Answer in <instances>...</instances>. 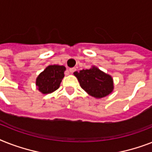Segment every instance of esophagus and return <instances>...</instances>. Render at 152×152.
<instances>
[{
    "label": "esophagus",
    "instance_id": "1",
    "mask_svg": "<svg viewBox=\"0 0 152 152\" xmlns=\"http://www.w3.org/2000/svg\"><path fill=\"white\" fill-rule=\"evenodd\" d=\"M76 68H71V69H69V72L70 73H73L75 71H76Z\"/></svg>",
    "mask_w": 152,
    "mask_h": 152
}]
</instances>
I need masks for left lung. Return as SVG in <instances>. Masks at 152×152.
<instances>
[{"instance_id": "obj_1", "label": "left lung", "mask_w": 152, "mask_h": 152, "mask_svg": "<svg viewBox=\"0 0 152 152\" xmlns=\"http://www.w3.org/2000/svg\"><path fill=\"white\" fill-rule=\"evenodd\" d=\"M80 87L89 95L99 99L109 95L114 90V83L112 76L93 65L89 69L74 72Z\"/></svg>"}]
</instances>
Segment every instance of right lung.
Returning <instances> with one entry per match:
<instances>
[{"instance_id": "obj_1", "label": "right lung", "mask_w": 152, "mask_h": 152, "mask_svg": "<svg viewBox=\"0 0 152 152\" xmlns=\"http://www.w3.org/2000/svg\"><path fill=\"white\" fill-rule=\"evenodd\" d=\"M65 69L64 65H48L36 79L38 91L43 94H48L58 90L65 76Z\"/></svg>"}]
</instances>
